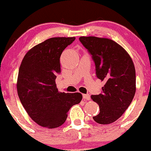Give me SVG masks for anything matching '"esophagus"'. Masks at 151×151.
<instances>
[{
	"label": "esophagus",
	"mask_w": 151,
	"mask_h": 151,
	"mask_svg": "<svg viewBox=\"0 0 151 151\" xmlns=\"http://www.w3.org/2000/svg\"><path fill=\"white\" fill-rule=\"evenodd\" d=\"M83 97L85 101H89L91 99V96H90L89 94H83Z\"/></svg>",
	"instance_id": "obj_1"
}]
</instances>
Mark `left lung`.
<instances>
[{
	"instance_id": "8db88e82",
	"label": "left lung",
	"mask_w": 151,
	"mask_h": 151,
	"mask_svg": "<svg viewBox=\"0 0 151 151\" xmlns=\"http://www.w3.org/2000/svg\"><path fill=\"white\" fill-rule=\"evenodd\" d=\"M80 41L92 55L96 76L104 87L91 99L100 112L93 117L99 124L115 122L132 103L136 92V73L133 60L126 50L113 40L96 36H81Z\"/></svg>"
}]
</instances>
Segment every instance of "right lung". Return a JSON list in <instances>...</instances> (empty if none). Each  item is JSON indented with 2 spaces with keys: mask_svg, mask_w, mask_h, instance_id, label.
Returning <instances> with one entry per match:
<instances>
[{
  "mask_svg": "<svg viewBox=\"0 0 151 151\" xmlns=\"http://www.w3.org/2000/svg\"><path fill=\"white\" fill-rule=\"evenodd\" d=\"M75 37H54L32 47L24 56L18 72V96L32 120L55 129L66 121L67 112L82 101L80 93L59 92L55 84L60 72V58Z\"/></svg>",
  "mask_w": 151,
  "mask_h": 151,
  "instance_id": "add662e5",
  "label": "right lung"
}]
</instances>
